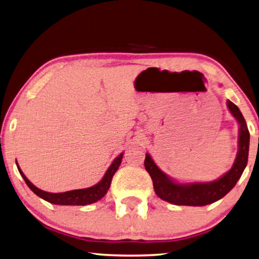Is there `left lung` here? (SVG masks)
<instances>
[{
  "mask_svg": "<svg viewBox=\"0 0 259 259\" xmlns=\"http://www.w3.org/2000/svg\"><path fill=\"white\" fill-rule=\"evenodd\" d=\"M228 107L240 125L239 150L232 168L219 180L206 183H178L167 176L147 153L144 167L151 176L156 194L162 200L179 206H206L220 200L237 184L248 162L250 135L240 109L230 100Z\"/></svg>",
  "mask_w": 259,
  "mask_h": 259,
  "instance_id": "left-lung-1",
  "label": "left lung"
}]
</instances>
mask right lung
<instances>
[{
  "label": "right lung",
  "mask_w": 259,
  "mask_h": 259,
  "mask_svg": "<svg viewBox=\"0 0 259 259\" xmlns=\"http://www.w3.org/2000/svg\"><path fill=\"white\" fill-rule=\"evenodd\" d=\"M122 155H124V152H121L120 155L112 161V164L107 169L106 174H104L102 180L100 181L98 184H95L93 187L88 188V189L72 190V191H67V192H61V193H51V192L43 191V190L36 188L35 185L26 178L25 174L22 173V170L20 169L19 165H18L17 160H16V164L18 167V170H19L20 175L22 176V179L25 180L26 184L28 185L29 189L36 194V196L44 199V200H47L48 202L53 203V205L85 206V205H90V203L97 202L98 200H100V199L103 198L104 194L108 192V190L110 188V184H111L112 176L115 175L118 167H119V165L121 164Z\"/></svg>",
  "instance_id": "add662e5"
}]
</instances>
